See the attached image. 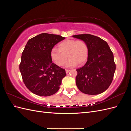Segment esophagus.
Listing matches in <instances>:
<instances>
[{
  "label": "esophagus",
  "mask_w": 131,
  "mask_h": 131,
  "mask_svg": "<svg viewBox=\"0 0 131 131\" xmlns=\"http://www.w3.org/2000/svg\"><path fill=\"white\" fill-rule=\"evenodd\" d=\"M70 70L69 69H66V73H68L69 72Z\"/></svg>",
  "instance_id": "esophagus-1"
}]
</instances>
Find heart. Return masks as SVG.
Segmentation results:
<instances>
[{"mask_svg":"<svg viewBox=\"0 0 131 131\" xmlns=\"http://www.w3.org/2000/svg\"><path fill=\"white\" fill-rule=\"evenodd\" d=\"M89 49L86 43L82 40L68 39L60 43L58 49L53 48L51 50V57L53 62L58 66H62L69 58L67 67L81 65L88 59Z\"/></svg>","mask_w":131,"mask_h":131,"instance_id":"1","label":"heart"}]
</instances>
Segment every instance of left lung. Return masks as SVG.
Segmentation results:
<instances>
[{
  "mask_svg": "<svg viewBox=\"0 0 131 131\" xmlns=\"http://www.w3.org/2000/svg\"><path fill=\"white\" fill-rule=\"evenodd\" d=\"M73 37L84 41L89 49L88 61L76 70L78 88L85 94L102 93L110 85L116 69L113 52L107 42L100 37L89 34Z\"/></svg>",
  "mask_w": 131,
  "mask_h": 131,
  "instance_id": "1",
  "label": "left lung"
}]
</instances>
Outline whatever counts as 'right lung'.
I'll use <instances>...</instances> for the list:
<instances>
[{
	"label": "right lung",
	"instance_id": "1",
	"mask_svg": "<svg viewBox=\"0 0 131 131\" xmlns=\"http://www.w3.org/2000/svg\"><path fill=\"white\" fill-rule=\"evenodd\" d=\"M64 39L45 33L28 41L22 53L19 70L25 85L32 93L46 97L58 91L66 73L52 62L51 52L55 45Z\"/></svg>",
	"mask_w": 131,
	"mask_h": 131
}]
</instances>
